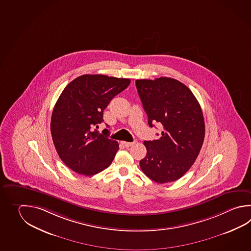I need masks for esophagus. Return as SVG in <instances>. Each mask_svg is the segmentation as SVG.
<instances>
[{"instance_id": "esophagus-1", "label": "esophagus", "mask_w": 251, "mask_h": 251, "mask_svg": "<svg viewBox=\"0 0 251 251\" xmlns=\"http://www.w3.org/2000/svg\"><path fill=\"white\" fill-rule=\"evenodd\" d=\"M134 143L132 142H125V141H122V145H123V147H125V148H129L130 146H132Z\"/></svg>"}]
</instances>
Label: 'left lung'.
Instances as JSON below:
<instances>
[{"label": "left lung", "mask_w": 251, "mask_h": 251, "mask_svg": "<svg viewBox=\"0 0 251 251\" xmlns=\"http://www.w3.org/2000/svg\"><path fill=\"white\" fill-rule=\"evenodd\" d=\"M136 87L149 126L158 123L164 128L159 139L144 142L147 155L140 168L160 184L175 181L194 164L204 142L200 102L189 87L172 77L137 79Z\"/></svg>", "instance_id": "1"}]
</instances>
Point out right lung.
Masks as SVG:
<instances>
[{"mask_svg": "<svg viewBox=\"0 0 251 251\" xmlns=\"http://www.w3.org/2000/svg\"><path fill=\"white\" fill-rule=\"evenodd\" d=\"M129 83L128 78L86 74L63 89L51 113V133L57 153L70 169L91 176L112 164L119 144L93 128L103 122V110Z\"/></svg>", "mask_w": 251, "mask_h": 251, "instance_id": "obj_1", "label": "right lung"}]
</instances>
